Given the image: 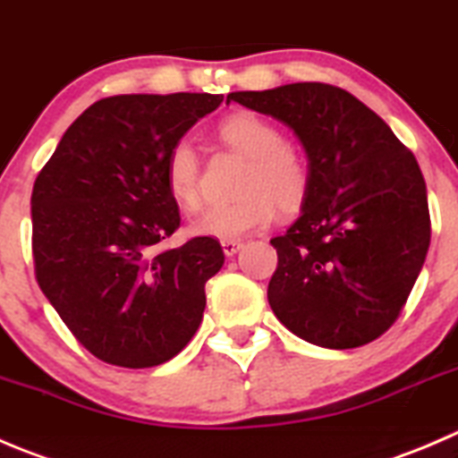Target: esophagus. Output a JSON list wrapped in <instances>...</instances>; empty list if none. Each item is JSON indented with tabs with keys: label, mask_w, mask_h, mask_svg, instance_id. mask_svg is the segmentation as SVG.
<instances>
[{
	"label": "esophagus",
	"mask_w": 458,
	"mask_h": 458,
	"mask_svg": "<svg viewBox=\"0 0 458 458\" xmlns=\"http://www.w3.org/2000/svg\"><path fill=\"white\" fill-rule=\"evenodd\" d=\"M240 249H242V242H238V240H225V242H223V251H225V256H227V258L235 256Z\"/></svg>",
	"instance_id": "esophagus-1"
}]
</instances>
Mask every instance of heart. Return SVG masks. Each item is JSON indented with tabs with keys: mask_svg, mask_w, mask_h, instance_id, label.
Masks as SVG:
<instances>
[{
	"mask_svg": "<svg viewBox=\"0 0 458 458\" xmlns=\"http://www.w3.org/2000/svg\"><path fill=\"white\" fill-rule=\"evenodd\" d=\"M218 133L227 147L249 157L238 187L242 196L198 216L191 223L193 235L238 240L265 229L274 220L276 205L284 214L301 209L310 191V169L301 153L284 144L278 126L253 113H235L218 126ZM165 180L182 209L200 205V156L189 138H180L166 153Z\"/></svg>",
	"mask_w": 458,
	"mask_h": 458,
	"instance_id": "b5f03b06",
	"label": "heart"
}]
</instances>
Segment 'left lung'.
<instances>
[{
	"instance_id": "8db88e82",
	"label": "left lung",
	"mask_w": 458,
	"mask_h": 458,
	"mask_svg": "<svg viewBox=\"0 0 458 458\" xmlns=\"http://www.w3.org/2000/svg\"><path fill=\"white\" fill-rule=\"evenodd\" d=\"M227 102L283 122L301 142L310 191L284 235L267 298L302 341L352 350L392 327L429 247L428 189L416 157L347 90L298 81Z\"/></svg>"
}]
</instances>
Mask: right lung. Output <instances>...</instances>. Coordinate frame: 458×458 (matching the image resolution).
Listing matches in <instances>:
<instances>
[{"label": "right lung", "instance_id": "obj_1", "mask_svg": "<svg viewBox=\"0 0 458 458\" xmlns=\"http://www.w3.org/2000/svg\"><path fill=\"white\" fill-rule=\"evenodd\" d=\"M223 95H115L90 104L39 171L30 198L39 289L93 356L156 368L202 323L225 262L214 238L157 251L180 227L166 153Z\"/></svg>", "mask_w": 458, "mask_h": 458}]
</instances>
